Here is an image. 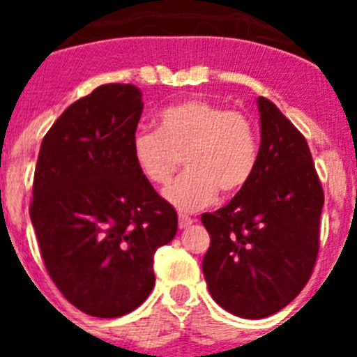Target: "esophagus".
Returning <instances> with one entry per match:
<instances>
[{"instance_id":"1","label":"esophagus","mask_w":357,"mask_h":357,"mask_svg":"<svg viewBox=\"0 0 357 357\" xmlns=\"http://www.w3.org/2000/svg\"><path fill=\"white\" fill-rule=\"evenodd\" d=\"M193 218L188 216V214H178V227H181V229H188V227L193 225Z\"/></svg>"}]
</instances>
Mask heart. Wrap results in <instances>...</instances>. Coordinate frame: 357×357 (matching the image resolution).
<instances>
[{
  "mask_svg": "<svg viewBox=\"0 0 357 357\" xmlns=\"http://www.w3.org/2000/svg\"><path fill=\"white\" fill-rule=\"evenodd\" d=\"M132 155L141 173L159 185L172 181L184 157L188 172L164 197L178 209L197 211L209 206L218 191L230 197L250 182L259 137L247 114L195 98L160 110L159 130L135 132Z\"/></svg>",
  "mask_w": 357,
  "mask_h": 357,
  "instance_id": "b5f03b06",
  "label": "heart"
}]
</instances>
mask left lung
Segmentation results:
<instances>
[{
  "label": "left lung",
  "mask_w": 357,
  "mask_h": 357,
  "mask_svg": "<svg viewBox=\"0 0 357 357\" xmlns=\"http://www.w3.org/2000/svg\"><path fill=\"white\" fill-rule=\"evenodd\" d=\"M261 146L250 182L202 214L211 245L202 261L211 296L241 318H266L307 284L320 247L324 189L307 141L275 103L257 98Z\"/></svg>",
  "instance_id": "8db88e82"
}]
</instances>
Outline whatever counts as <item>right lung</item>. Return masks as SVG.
Instances as JSON below:
<instances>
[{"label": "right lung", "mask_w": 357, "mask_h": 357, "mask_svg": "<svg viewBox=\"0 0 357 357\" xmlns=\"http://www.w3.org/2000/svg\"><path fill=\"white\" fill-rule=\"evenodd\" d=\"M132 84L100 85L68 107L40 144L30 204L44 266L75 307L118 318L155 284L153 255L176 213L135 164L143 100Z\"/></svg>", "instance_id": "obj_1"}]
</instances>
